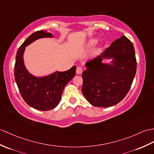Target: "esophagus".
<instances>
[{"label": "esophagus", "instance_id": "34e87169", "mask_svg": "<svg viewBox=\"0 0 154 154\" xmlns=\"http://www.w3.org/2000/svg\"><path fill=\"white\" fill-rule=\"evenodd\" d=\"M82 73H83V69H82L81 67H77V69H76V73L77 75H81Z\"/></svg>", "mask_w": 154, "mask_h": 154}]
</instances>
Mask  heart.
Masks as SVG:
<instances>
[{"label": "heart", "mask_w": 154, "mask_h": 154, "mask_svg": "<svg viewBox=\"0 0 154 154\" xmlns=\"http://www.w3.org/2000/svg\"><path fill=\"white\" fill-rule=\"evenodd\" d=\"M98 42V39L96 38H91L88 40L87 42H85L83 46V48L85 49H87V48H91L92 47H93V46L97 43ZM102 50V47L101 46H97L93 50V51H92V55H97L98 54H99L100 52Z\"/></svg>", "instance_id": "heart-1"}]
</instances>
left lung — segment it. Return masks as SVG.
Wrapping results in <instances>:
<instances>
[{"instance_id": "left-lung-1", "label": "left lung", "mask_w": 154, "mask_h": 154, "mask_svg": "<svg viewBox=\"0 0 154 154\" xmlns=\"http://www.w3.org/2000/svg\"><path fill=\"white\" fill-rule=\"evenodd\" d=\"M110 60L109 63L103 62ZM82 92L91 105L108 108L125 97L137 71L134 46L122 36L96 58L86 62Z\"/></svg>"}]
</instances>
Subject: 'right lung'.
Here are the masks:
<instances>
[{
  "label": "right lung",
  "instance_id": "1",
  "mask_svg": "<svg viewBox=\"0 0 154 154\" xmlns=\"http://www.w3.org/2000/svg\"><path fill=\"white\" fill-rule=\"evenodd\" d=\"M54 38L51 33L41 30L31 34L20 46L16 54L14 77L22 98L29 106L38 110H51L59 104L65 86L74 77L76 66L65 71H56L44 76H35L25 66L26 47L37 39Z\"/></svg>",
  "mask_w": 154,
  "mask_h": 154
}]
</instances>
